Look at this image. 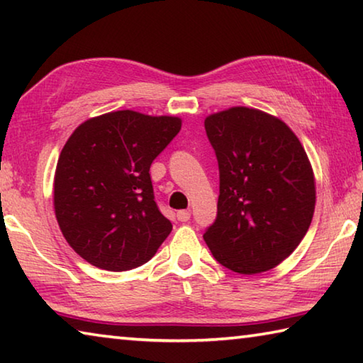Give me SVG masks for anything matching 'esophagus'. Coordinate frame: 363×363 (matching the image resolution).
<instances>
[{"label":"esophagus","instance_id":"obj_1","mask_svg":"<svg viewBox=\"0 0 363 363\" xmlns=\"http://www.w3.org/2000/svg\"><path fill=\"white\" fill-rule=\"evenodd\" d=\"M177 220H181V223H187V220L190 219V211L189 210H181L177 211Z\"/></svg>","mask_w":363,"mask_h":363}]
</instances>
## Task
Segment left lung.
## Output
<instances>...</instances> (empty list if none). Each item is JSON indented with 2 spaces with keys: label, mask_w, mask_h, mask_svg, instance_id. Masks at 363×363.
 I'll use <instances>...</instances> for the list:
<instances>
[{
  "label": "left lung",
  "mask_w": 363,
  "mask_h": 363,
  "mask_svg": "<svg viewBox=\"0 0 363 363\" xmlns=\"http://www.w3.org/2000/svg\"><path fill=\"white\" fill-rule=\"evenodd\" d=\"M219 167L218 214L203 238L220 266L253 275L290 256L309 229L315 182L284 121L232 107L205 120Z\"/></svg>",
  "instance_id": "8db88e82"
}]
</instances>
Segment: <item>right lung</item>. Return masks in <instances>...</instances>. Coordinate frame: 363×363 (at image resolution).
I'll list each match as a JSON object with an SVG mask.
<instances>
[{
    "mask_svg": "<svg viewBox=\"0 0 363 363\" xmlns=\"http://www.w3.org/2000/svg\"><path fill=\"white\" fill-rule=\"evenodd\" d=\"M179 130L176 116L118 110L73 131L59 155L54 210L83 259L121 272L157 253L173 225L157 205L149 171Z\"/></svg>",
    "mask_w": 363,
    "mask_h": 363,
    "instance_id": "1",
    "label": "right lung"
}]
</instances>
